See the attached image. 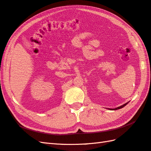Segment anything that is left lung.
<instances>
[{
    "instance_id": "left-lung-1",
    "label": "left lung",
    "mask_w": 151,
    "mask_h": 151,
    "mask_svg": "<svg viewBox=\"0 0 151 151\" xmlns=\"http://www.w3.org/2000/svg\"><path fill=\"white\" fill-rule=\"evenodd\" d=\"M128 103V102H127ZM127 103H126V104H123V105H122V106H119V107H117V108H114V109H110V110H118V109H121V108H123L124 106H126L127 104Z\"/></svg>"
}]
</instances>
